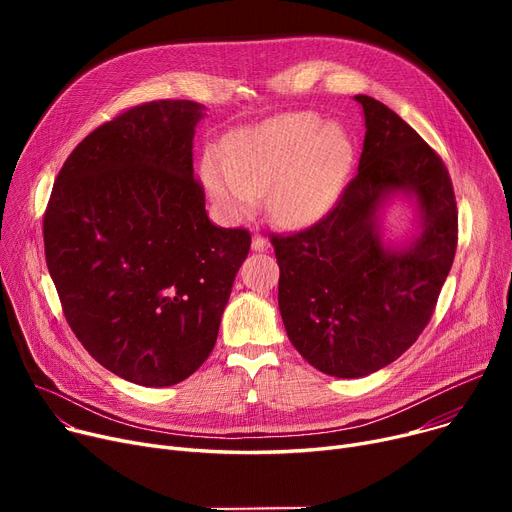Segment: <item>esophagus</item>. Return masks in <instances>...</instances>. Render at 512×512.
Segmentation results:
<instances>
[{
    "mask_svg": "<svg viewBox=\"0 0 512 512\" xmlns=\"http://www.w3.org/2000/svg\"><path fill=\"white\" fill-rule=\"evenodd\" d=\"M251 249L253 251H267V249H270V240H267L261 234H255L253 240H251Z\"/></svg>",
    "mask_w": 512,
    "mask_h": 512,
    "instance_id": "obj_1",
    "label": "esophagus"
}]
</instances>
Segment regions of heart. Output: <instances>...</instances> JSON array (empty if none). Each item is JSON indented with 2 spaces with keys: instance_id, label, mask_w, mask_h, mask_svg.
<instances>
[{
  "instance_id": "b5f03b06",
  "label": "heart",
  "mask_w": 512,
  "mask_h": 512,
  "mask_svg": "<svg viewBox=\"0 0 512 512\" xmlns=\"http://www.w3.org/2000/svg\"><path fill=\"white\" fill-rule=\"evenodd\" d=\"M351 159L353 143L340 124L292 114L240 134L228 145V157L207 151L203 180L226 213L245 215L267 193L272 218L299 228L330 211Z\"/></svg>"
}]
</instances>
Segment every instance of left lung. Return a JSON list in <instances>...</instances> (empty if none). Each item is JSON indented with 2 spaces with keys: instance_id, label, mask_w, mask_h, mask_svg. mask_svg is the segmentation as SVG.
Instances as JSON below:
<instances>
[{
  "instance_id": "left-lung-1",
  "label": "left lung",
  "mask_w": 512,
  "mask_h": 512,
  "mask_svg": "<svg viewBox=\"0 0 512 512\" xmlns=\"http://www.w3.org/2000/svg\"><path fill=\"white\" fill-rule=\"evenodd\" d=\"M365 116L359 170L334 209L294 234H274L278 305L292 346L334 378H363L396 361L432 319L452 267L459 213L440 155L382 101ZM413 196L420 234L402 250L381 240L379 211Z\"/></svg>"
}]
</instances>
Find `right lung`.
Returning <instances> with one entry per match:
<instances>
[{"instance_id":"1","label":"right lung","mask_w":512,"mask_h":512,"mask_svg":"<svg viewBox=\"0 0 512 512\" xmlns=\"http://www.w3.org/2000/svg\"><path fill=\"white\" fill-rule=\"evenodd\" d=\"M203 105L161 99L95 128L64 161L43 218L68 326L132 384L174 386L213 351L245 228L209 222L193 176Z\"/></svg>"}]
</instances>
